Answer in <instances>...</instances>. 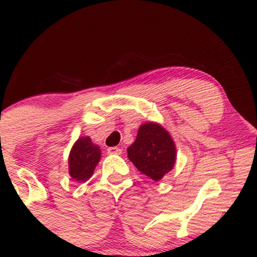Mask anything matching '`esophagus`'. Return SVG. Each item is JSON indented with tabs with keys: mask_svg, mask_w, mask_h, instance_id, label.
<instances>
[{
	"mask_svg": "<svg viewBox=\"0 0 257 257\" xmlns=\"http://www.w3.org/2000/svg\"><path fill=\"white\" fill-rule=\"evenodd\" d=\"M108 155H120L122 153V150L119 147H108L107 149Z\"/></svg>",
	"mask_w": 257,
	"mask_h": 257,
	"instance_id": "esophagus-1",
	"label": "esophagus"
}]
</instances>
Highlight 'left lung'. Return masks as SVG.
I'll return each mask as SVG.
<instances>
[{"label": "left lung", "mask_w": 257, "mask_h": 257, "mask_svg": "<svg viewBox=\"0 0 257 257\" xmlns=\"http://www.w3.org/2000/svg\"><path fill=\"white\" fill-rule=\"evenodd\" d=\"M128 158L155 181H159L174 168L176 146L169 132L159 123L146 122L140 125L137 139L126 150Z\"/></svg>", "instance_id": "left-lung-1"}]
</instances>
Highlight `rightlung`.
<instances>
[{
	"instance_id": "right-lung-1",
	"label": "right lung",
	"mask_w": 257,
	"mask_h": 257,
	"mask_svg": "<svg viewBox=\"0 0 257 257\" xmlns=\"http://www.w3.org/2000/svg\"><path fill=\"white\" fill-rule=\"evenodd\" d=\"M101 158V150L89 137L79 138L69 155V174L76 181H87Z\"/></svg>"
}]
</instances>
